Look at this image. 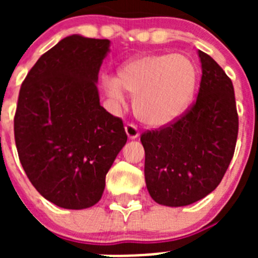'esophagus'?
Here are the masks:
<instances>
[{"label":"esophagus","mask_w":258,"mask_h":258,"mask_svg":"<svg viewBox=\"0 0 258 258\" xmlns=\"http://www.w3.org/2000/svg\"><path fill=\"white\" fill-rule=\"evenodd\" d=\"M125 133H126L129 140H136V138H138V136H140L138 127L133 124H127L126 126H125Z\"/></svg>","instance_id":"esophagus-1"}]
</instances>
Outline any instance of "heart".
Returning <instances> with one entry per match:
<instances>
[{
	"label": "heart",
	"instance_id": "1",
	"mask_svg": "<svg viewBox=\"0 0 258 258\" xmlns=\"http://www.w3.org/2000/svg\"><path fill=\"white\" fill-rule=\"evenodd\" d=\"M198 84V68L177 54L141 55L118 67L115 79H104L107 94L121 99L122 90L134 97V113L151 126L178 118L190 104Z\"/></svg>",
	"mask_w": 258,
	"mask_h": 258
}]
</instances>
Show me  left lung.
<instances>
[{
	"instance_id": "obj_1",
	"label": "left lung",
	"mask_w": 258,
	"mask_h": 258,
	"mask_svg": "<svg viewBox=\"0 0 258 258\" xmlns=\"http://www.w3.org/2000/svg\"><path fill=\"white\" fill-rule=\"evenodd\" d=\"M202 64L199 94L177 122L141 137L145 179L161 206L184 207L220 184L235 150L238 112L231 80L213 58L198 51Z\"/></svg>"
}]
</instances>
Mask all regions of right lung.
<instances>
[{
    "instance_id": "1",
    "label": "right lung",
    "mask_w": 258,
    "mask_h": 258,
    "mask_svg": "<svg viewBox=\"0 0 258 258\" xmlns=\"http://www.w3.org/2000/svg\"><path fill=\"white\" fill-rule=\"evenodd\" d=\"M111 41L72 35L36 61L23 81L14 134L36 190L64 209L95 206L126 143L121 118L99 102L98 74Z\"/></svg>"
}]
</instances>
